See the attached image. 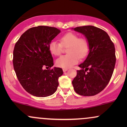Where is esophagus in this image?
Instances as JSON below:
<instances>
[{
    "label": "esophagus",
    "instance_id": "34e87169",
    "mask_svg": "<svg viewBox=\"0 0 127 127\" xmlns=\"http://www.w3.org/2000/svg\"><path fill=\"white\" fill-rule=\"evenodd\" d=\"M67 70H68V68H63V71L64 72H67Z\"/></svg>",
    "mask_w": 127,
    "mask_h": 127
}]
</instances>
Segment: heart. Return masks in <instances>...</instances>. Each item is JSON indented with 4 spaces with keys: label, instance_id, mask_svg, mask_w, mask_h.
<instances>
[{
    "label": "heart",
    "instance_id": "1",
    "mask_svg": "<svg viewBox=\"0 0 127 127\" xmlns=\"http://www.w3.org/2000/svg\"><path fill=\"white\" fill-rule=\"evenodd\" d=\"M63 46L67 47V54L63 55L56 60V65L59 67L68 68L77 64L79 59H84L88 55L89 44L84 37H79L76 34L68 32L62 36L60 43L55 40L49 43L48 48L50 53L55 56L60 55Z\"/></svg>",
    "mask_w": 127,
    "mask_h": 127
}]
</instances>
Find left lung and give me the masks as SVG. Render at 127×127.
Segmentation results:
<instances>
[{
    "label": "left lung",
    "mask_w": 127,
    "mask_h": 127,
    "mask_svg": "<svg viewBox=\"0 0 127 127\" xmlns=\"http://www.w3.org/2000/svg\"><path fill=\"white\" fill-rule=\"evenodd\" d=\"M84 34L89 44L87 59L79 65L72 81L75 92L81 95L92 96L104 90L114 70L116 56L114 44L104 30L93 26L73 29Z\"/></svg>",
    "instance_id": "obj_1"
}]
</instances>
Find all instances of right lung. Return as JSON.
<instances>
[{
	"label": "right lung",
	"instance_id": "obj_1",
	"mask_svg": "<svg viewBox=\"0 0 127 127\" xmlns=\"http://www.w3.org/2000/svg\"><path fill=\"white\" fill-rule=\"evenodd\" d=\"M55 27L39 26L26 31L15 43L13 65L22 87L39 97H48L56 91L62 68L54 67L49 51V43L60 33ZM45 67L49 68L48 70Z\"/></svg>",
	"mask_w": 127,
	"mask_h": 127
}]
</instances>
